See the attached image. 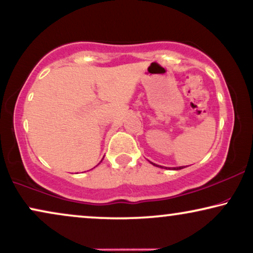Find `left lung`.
<instances>
[{
  "mask_svg": "<svg viewBox=\"0 0 253 253\" xmlns=\"http://www.w3.org/2000/svg\"><path fill=\"white\" fill-rule=\"evenodd\" d=\"M152 164H153V162H152ZM154 165V164H153ZM154 166H157V165H154ZM157 167H159V166H157ZM160 167H161V166H160ZM183 167H178V168H174V169H182Z\"/></svg>",
  "mask_w": 253,
  "mask_h": 253,
  "instance_id": "obj_1",
  "label": "left lung"
}]
</instances>
